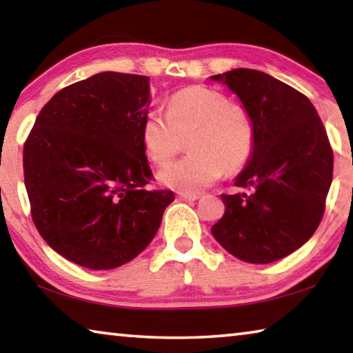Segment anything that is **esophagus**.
Masks as SVG:
<instances>
[{
  "label": "esophagus",
  "mask_w": 353,
  "mask_h": 353,
  "mask_svg": "<svg viewBox=\"0 0 353 353\" xmlns=\"http://www.w3.org/2000/svg\"><path fill=\"white\" fill-rule=\"evenodd\" d=\"M177 198L182 199V201H187V202H193L196 199H199V194H193V193H177Z\"/></svg>",
  "instance_id": "esophagus-1"
}]
</instances>
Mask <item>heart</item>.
I'll use <instances>...</instances> for the list:
<instances>
[{
  "label": "heart",
  "mask_w": 353,
  "mask_h": 353,
  "mask_svg": "<svg viewBox=\"0 0 353 353\" xmlns=\"http://www.w3.org/2000/svg\"><path fill=\"white\" fill-rule=\"evenodd\" d=\"M141 145L152 163L163 166L188 141V157L159 172V182L181 193H199L225 172L241 171L252 157L255 130L243 107L224 93L188 87L168 99L166 115L143 117Z\"/></svg>",
  "instance_id": "1"
}]
</instances>
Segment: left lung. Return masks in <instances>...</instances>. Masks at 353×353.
Returning <instances> with one entry per match:
<instances>
[{"label": "left lung", "mask_w": 353, "mask_h": 353, "mask_svg": "<svg viewBox=\"0 0 353 353\" xmlns=\"http://www.w3.org/2000/svg\"><path fill=\"white\" fill-rule=\"evenodd\" d=\"M241 101L252 119V157L223 194L225 213L212 234L227 252L255 265L277 261L318 229L332 185L333 152L314 105L263 71L236 68L210 76Z\"/></svg>", "instance_id": "8db88e82"}]
</instances>
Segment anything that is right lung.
Masks as SVG:
<instances>
[{"label": "right lung", "mask_w": 353, "mask_h": 353, "mask_svg": "<svg viewBox=\"0 0 353 353\" xmlns=\"http://www.w3.org/2000/svg\"><path fill=\"white\" fill-rule=\"evenodd\" d=\"M149 103L148 76L104 71L62 88L35 119L23 148L32 221L76 265L101 271L134 260L174 201L170 190L145 188Z\"/></svg>", "instance_id": "right-lung-1"}]
</instances>
